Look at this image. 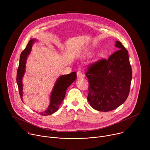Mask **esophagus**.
I'll list each match as a JSON object with an SVG mask.
<instances>
[{"mask_svg":"<svg viewBox=\"0 0 150 150\" xmlns=\"http://www.w3.org/2000/svg\"><path fill=\"white\" fill-rule=\"evenodd\" d=\"M76 75H77V78L78 79H80V78H82L83 77V74L80 71H78L77 72Z\"/></svg>","mask_w":150,"mask_h":150,"instance_id":"esophagus-1","label":"esophagus"}]
</instances>
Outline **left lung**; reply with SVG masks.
Returning <instances> with one entry per match:
<instances>
[{"mask_svg":"<svg viewBox=\"0 0 150 150\" xmlns=\"http://www.w3.org/2000/svg\"><path fill=\"white\" fill-rule=\"evenodd\" d=\"M115 42L119 50L108 59L92 64L86 73L90 85L87 100L98 111L113 110L125 101L129 93L132 74L129 55L120 41Z\"/></svg>","mask_w":150,"mask_h":150,"instance_id":"obj_1","label":"left lung"}]
</instances>
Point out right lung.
Here are the masks:
<instances>
[{
	"label": "right lung",
	"instance_id": "1",
	"mask_svg": "<svg viewBox=\"0 0 150 150\" xmlns=\"http://www.w3.org/2000/svg\"><path fill=\"white\" fill-rule=\"evenodd\" d=\"M36 41L35 39H31L25 49L20 55L19 67L17 71L16 82L19 89L20 97L24 102L23 97V79L25 73L26 63L28 55L30 54L33 44ZM76 78V73L73 72L68 75L60 76L56 80L50 94V104L47 109L43 112L38 113L42 116H48L55 113L65 98L67 88L75 81Z\"/></svg>",
	"mask_w": 150,
	"mask_h": 150
}]
</instances>
